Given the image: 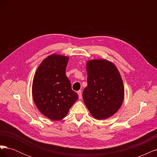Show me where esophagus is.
I'll return each mask as SVG.
<instances>
[{
	"label": "esophagus",
	"mask_w": 157,
	"mask_h": 157,
	"mask_svg": "<svg viewBox=\"0 0 157 157\" xmlns=\"http://www.w3.org/2000/svg\"><path fill=\"white\" fill-rule=\"evenodd\" d=\"M77 94H78V95L79 99H80L82 98V92L80 91V90H79V91H78V92H77Z\"/></svg>",
	"instance_id": "esophagus-1"
}]
</instances>
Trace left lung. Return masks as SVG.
Here are the masks:
<instances>
[{
  "instance_id": "obj_1",
  "label": "left lung",
  "mask_w": 157,
  "mask_h": 157,
  "mask_svg": "<svg viewBox=\"0 0 157 157\" xmlns=\"http://www.w3.org/2000/svg\"><path fill=\"white\" fill-rule=\"evenodd\" d=\"M88 86L82 92L83 101L92 116L98 120L112 117L124 101V88L119 71L104 59L86 63Z\"/></svg>"
}]
</instances>
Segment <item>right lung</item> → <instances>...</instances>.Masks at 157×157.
Wrapping results in <instances>:
<instances>
[{
	"label": "right lung",
	"mask_w": 157,
	"mask_h": 157,
	"mask_svg": "<svg viewBox=\"0 0 157 157\" xmlns=\"http://www.w3.org/2000/svg\"><path fill=\"white\" fill-rule=\"evenodd\" d=\"M69 58L52 54L42 61L33 78L32 95L39 111L52 121L64 118L78 96L65 74Z\"/></svg>",
	"instance_id": "obj_1"
}]
</instances>
